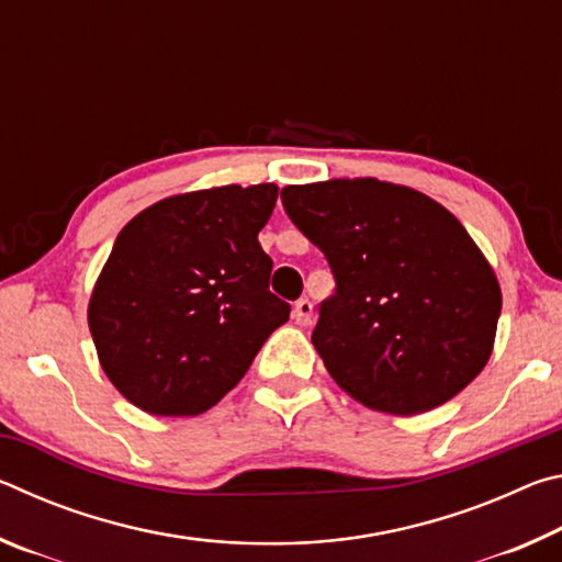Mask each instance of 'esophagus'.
Masks as SVG:
<instances>
[{
  "label": "esophagus",
  "mask_w": 562,
  "mask_h": 562,
  "mask_svg": "<svg viewBox=\"0 0 562 562\" xmlns=\"http://www.w3.org/2000/svg\"><path fill=\"white\" fill-rule=\"evenodd\" d=\"M292 317H294V322H297V325L307 327L310 322H312V302H310L307 297H302V300L294 302V312H292Z\"/></svg>",
  "instance_id": "1"
}]
</instances>
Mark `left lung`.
I'll use <instances>...</instances> for the list:
<instances>
[{
	"instance_id": "1",
	"label": "left lung",
	"mask_w": 562,
	"mask_h": 562,
	"mask_svg": "<svg viewBox=\"0 0 562 562\" xmlns=\"http://www.w3.org/2000/svg\"><path fill=\"white\" fill-rule=\"evenodd\" d=\"M282 205L335 274L312 345L349 396L374 412L414 416L481 374L501 288L443 205L376 178L288 186Z\"/></svg>"
}]
</instances>
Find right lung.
<instances>
[{"instance_id": "add662e5", "label": "right lung", "mask_w": 562, "mask_h": 562, "mask_svg": "<svg viewBox=\"0 0 562 562\" xmlns=\"http://www.w3.org/2000/svg\"><path fill=\"white\" fill-rule=\"evenodd\" d=\"M274 201V183L195 190L119 233L91 292L89 329L131 404L154 416L207 412L290 319L258 240Z\"/></svg>"}]
</instances>
